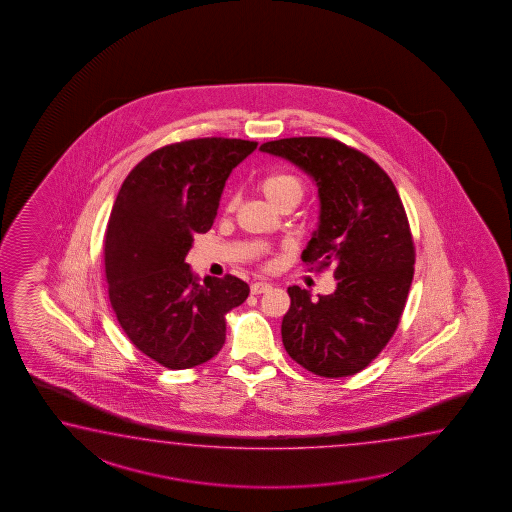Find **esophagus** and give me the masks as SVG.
<instances>
[{
	"label": "esophagus",
	"mask_w": 512,
	"mask_h": 512,
	"mask_svg": "<svg viewBox=\"0 0 512 512\" xmlns=\"http://www.w3.org/2000/svg\"><path fill=\"white\" fill-rule=\"evenodd\" d=\"M269 289H271V283H267V281H256V283L251 285L252 294H263V292H267Z\"/></svg>",
	"instance_id": "esophagus-1"
}]
</instances>
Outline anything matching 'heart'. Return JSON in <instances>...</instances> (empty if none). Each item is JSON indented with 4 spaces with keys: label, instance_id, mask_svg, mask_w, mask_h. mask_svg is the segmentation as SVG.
Instances as JSON below:
<instances>
[{
    "label": "heart",
    "instance_id": "b5f03b06",
    "mask_svg": "<svg viewBox=\"0 0 512 512\" xmlns=\"http://www.w3.org/2000/svg\"><path fill=\"white\" fill-rule=\"evenodd\" d=\"M260 189L265 198L271 201L276 209L287 205H298L303 198V181L289 172H274L260 181Z\"/></svg>",
    "mask_w": 512,
    "mask_h": 512
}]
</instances>
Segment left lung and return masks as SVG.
Masks as SVG:
<instances>
[{
	"label": "left lung",
	"mask_w": 512,
	"mask_h": 512,
	"mask_svg": "<svg viewBox=\"0 0 512 512\" xmlns=\"http://www.w3.org/2000/svg\"><path fill=\"white\" fill-rule=\"evenodd\" d=\"M261 152L291 161L318 189V227L301 260L334 265L336 291L289 287L281 321L285 351L325 378L352 376L391 340L414 276L407 214L376 161L331 138L267 141Z\"/></svg>",
	"instance_id": "8db88e82"
}]
</instances>
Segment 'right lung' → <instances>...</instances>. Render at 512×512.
I'll list each match as a JSON object with an SVG mask.
<instances>
[{
	"label": "right lung",
	"instance_id": "right-lung-1",
	"mask_svg": "<svg viewBox=\"0 0 512 512\" xmlns=\"http://www.w3.org/2000/svg\"><path fill=\"white\" fill-rule=\"evenodd\" d=\"M256 141L200 138L141 160L121 185L105 232L109 298L129 340L163 367L211 360L225 343V314L249 296L236 276L194 274V236L218 214L225 181Z\"/></svg>",
	"mask_w": 512,
	"mask_h": 512
}]
</instances>
